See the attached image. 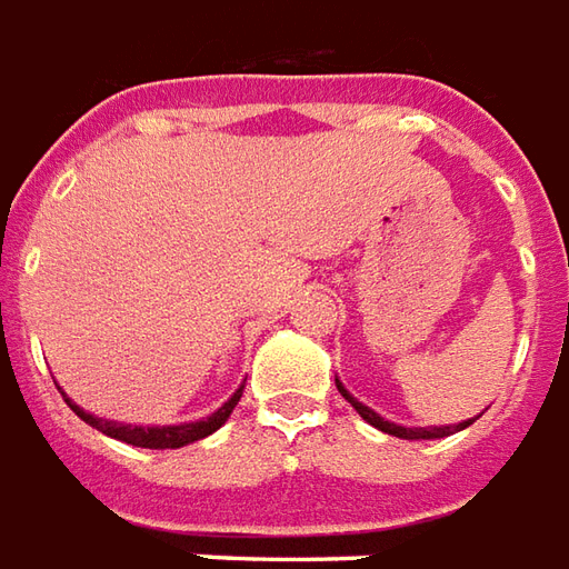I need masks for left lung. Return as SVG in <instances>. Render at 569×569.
Here are the masks:
<instances>
[{
    "mask_svg": "<svg viewBox=\"0 0 569 569\" xmlns=\"http://www.w3.org/2000/svg\"><path fill=\"white\" fill-rule=\"evenodd\" d=\"M336 388H339V393L346 397L348 403L358 409V416L363 418V421H370L372 427H379V430H385V433H391V437H400V439H439V437H449V433H455V430H463V427H470L472 421H476V418H472V421H463V425L430 427V430H427V427H400V425H391V421H385V418H379V416H376V412H372V409H367V406H363V403H358V400H355V397H351V393H348L346 388L339 385V381H336Z\"/></svg>",
    "mask_w": 569,
    "mask_h": 569,
    "instance_id": "8db88e82",
    "label": "left lung"
}]
</instances>
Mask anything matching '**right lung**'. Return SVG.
Masks as SVG:
<instances>
[{"instance_id":"add662e5","label":"right lung","mask_w":569,"mask_h":569,"mask_svg":"<svg viewBox=\"0 0 569 569\" xmlns=\"http://www.w3.org/2000/svg\"><path fill=\"white\" fill-rule=\"evenodd\" d=\"M244 385L239 391L227 400V403L214 412V416L202 418V421H193V425H176V427H132V425H118V421H106V418H97L84 412L81 406H74L69 397H66V403L72 406V412L81 421H87L90 427H97L102 430L106 437L120 439V442H127V446H139V449H181V446H188V442H197V439L209 437L214 433L218 427L230 418V412L239 403V397H242Z\"/></svg>"}]
</instances>
